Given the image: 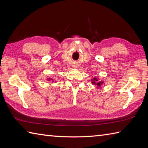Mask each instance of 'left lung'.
<instances>
[{
	"instance_id": "1",
	"label": "left lung",
	"mask_w": 148,
	"mask_h": 148,
	"mask_svg": "<svg viewBox=\"0 0 148 148\" xmlns=\"http://www.w3.org/2000/svg\"><path fill=\"white\" fill-rule=\"evenodd\" d=\"M97 82L96 83V82ZM92 84H95V85H97L98 86H100L101 84H103V82H98V79L96 78H94L93 79H92Z\"/></svg>"
}]
</instances>
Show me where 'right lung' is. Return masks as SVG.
Returning a JSON list of instances; mask_svg holds the SVG:
<instances>
[{"label":"right lung","mask_w":148,"mask_h":148,"mask_svg":"<svg viewBox=\"0 0 148 148\" xmlns=\"http://www.w3.org/2000/svg\"><path fill=\"white\" fill-rule=\"evenodd\" d=\"M50 80V78H49V80Z\"/></svg>","instance_id":"add662e5"}]
</instances>
